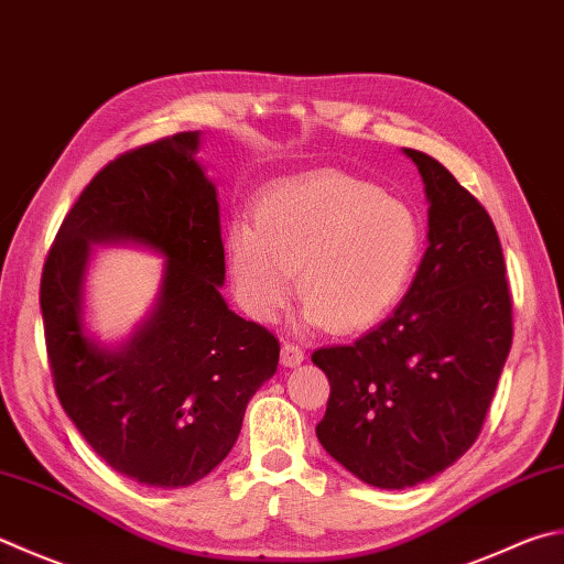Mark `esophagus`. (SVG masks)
<instances>
[{"label": "esophagus", "mask_w": 564, "mask_h": 564, "mask_svg": "<svg viewBox=\"0 0 564 564\" xmlns=\"http://www.w3.org/2000/svg\"><path fill=\"white\" fill-rule=\"evenodd\" d=\"M280 360L284 368H296L304 364V350L296 348L294 344H282V350H280Z\"/></svg>", "instance_id": "obj_1"}]
</instances>
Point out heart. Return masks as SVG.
I'll return each instance as SVG.
<instances>
[{
    "label": "heart",
    "mask_w": 564,
    "mask_h": 564,
    "mask_svg": "<svg viewBox=\"0 0 564 564\" xmlns=\"http://www.w3.org/2000/svg\"><path fill=\"white\" fill-rule=\"evenodd\" d=\"M223 252L236 300L254 322L290 302L294 272L302 326L364 332L395 310L422 252L405 200L346 174L292 178L264 191L254 223L236 218Z\"/></svg>",
    "instance_id": "heart-1"
}]
</instances>
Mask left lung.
I'll list each match as a JSON object with an SVG mask.
<instances>
[{"mask_svg":"<svg viewBox=\"0 0 564 564\" xmlns=\"http://www.w3.org/2000/svg\"><path fill=\"white\" fill-rule=\"evenodd\" d=\"M402 154L430 204L420 268L373 332L312 356L332 382L318 442L356 479L388 491L432 479L471 447L513 341L491 216L437 159Z\"/></svg>","mask_w":564,"mask_h":564,"instance_id":"1","label":"left lung"}]
</instances>
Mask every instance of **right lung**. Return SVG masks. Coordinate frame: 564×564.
Instances as JSON below:
<instances>
[{
	"instance_id": "add662e5",
	"label": "right lung",
	"mask_w": 564,
	"mask_h": 564,
	"mask_svg": "<svg viewBox=\"0 0 564 564\" xmlns=\"http://www.w3.org/2000/svg\"><path fill=\"white\" fill-rule=\"evenodd\" d=\"M200 132L117 156L85 186L44 264L41 314L63 410L117 474L147 486L204 479L236 444L250 398L278 370L280 344L230 310L218 191ZM165 260L153 310L120 343L87 318L95 247Z\"/></svg>"
}]
</instances>
